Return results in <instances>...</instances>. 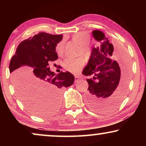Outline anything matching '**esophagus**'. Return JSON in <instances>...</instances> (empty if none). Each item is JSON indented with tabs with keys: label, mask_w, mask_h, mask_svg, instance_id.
Masks as SVG:
<instances>
[{
	"label": "esophagus",
	"mask_w": 146,
	"mask_h": 146,
	"mask_svg": "<svg viewBox=\"0 0 146 146\" xmlns=\"http://www.w3.org/2000/svg\"><path fill=\"white\" fill-rule=\"evenodd\" d=\"M80 78L78 76H75V82H76L78 80H80Z\"/></svg>",
	"instance_id": "obj_1"
}]
</instances>
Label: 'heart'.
I'll return each instance as SVG.
<instances>
[{
    "instance_id": "heart-1",
    "label": "heart",
    "mask_w": 146,
    "mask_h": 146,
    "mask_svg": "<svg viewBox=\"0 0 146 146\" xmlns=\"http://www.w3.org/2000/svg\"><path fill=\"white\" fill-rule=\"evenodd\" d=\"M72 40L80 44L79 54L88 56L90 53V48L88 45L90 41V36L85 33H77L73 35ZM56 52L58 55H62L64 51V42L63 40L59 42L56 46ZM63 66L67 71L70 72L77 74L82 70L84 64V61L82 58H67L63 61Z\"/></svg>"
}]
</instances>
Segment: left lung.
Segmentation results:
<instances>
[{"label":"left lung","mask_w":146,"mask_h":146,"mask_svg":"<svg viewBox=\"0 0 146 146\" xmlns=\"http://www.w3.org/2000/svg\"><path fill=\"white\" fill-rule=\"evenodd\" d=\"M92 35L100 46L94 48L86 66L83 70L88 88L86 101L90 108L98 112H107L115 109L125 96L129 78V62L123 53H120V64L110 58L113 46L104 33L95 30Z\"/></svg>","instance_id":"left-lung-1"}]
</instances>
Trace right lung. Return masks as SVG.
Returning a JSON list of instances; mask_svg holds the SVG:
<instances>
[{
    "label": "right lung",
    "instance_id": "right-lung-1",
    "mask_svg": "<svg viewBox=\"0 0 146 146\" xmlns=\"http://www.w3.org/2000/svg\"><path fill=\"white\" fill-rule=\"evenodd\" d=\"M62 39V35L39 33L19 44L10 62L16 91L36 115L45 116L55 111L60 91L74 82L69 72L55 75L48 66L49 62L58 59L55 48Z\"/></svg>",
    "mask_w": 146,
    "mask_h": 146
}]
</instances>
